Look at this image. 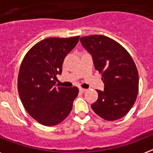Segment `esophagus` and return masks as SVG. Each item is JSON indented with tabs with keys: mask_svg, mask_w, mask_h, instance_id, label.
I'll return each instance as SVG.
<instances>
[{
	"mask_svg": "<svg viewBox=\"0 0 153 153\" xmlns=\"http://www.w3.org/2000/svg\"><path fill=\"white\" fill-rule=\"evenodd\" d=\"M79 92H81V93H84V92L86 90V89H84V88H79Z\"/></svg>",
	"mask_w": 153,
	"mask_h": 153,
	"instance_id": "1",
	"label": "esophagus"
}]
</instances>
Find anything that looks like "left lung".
<instances>
[{
    "instance_id": "left-lung-1",
    "label": "left lung",
    "mask_w": 153,
    "mask_h": 153,
    "mask_svg": "<svg viewBox=\"0 0 153 153\" xmlns=\"http://www.w3.org/2000/svg\"><path fill=\"white\" fill-rule=\"evenodd\" d=\"M92 56L96 70L102 73L104 90L91 105L99 117L109 121L122 118L129 111L137 97L139 74L134 61L123 47L102 35L79 39Z\"/></svg>"
}]
</instances>
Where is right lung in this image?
<instances>
[{
	"mask_svg": "<svg viewBox=\"0 0 153 153\" xmlns=\"http://www.w3.org/2000/svg\"><path fill=\"white\" fill-rule=\"evenodd\" d=\"M79 36L51 37L35 44L24 56L20 67L17 88L28 113L47 126L60 123L70 114L77 87L55 86L56 74H61L63 60L76 47Z\"/></svg>",
	"mask_w": 153,
	"mask_h": 153,
	"instance_id": "right-lung-1",
	"label": "right lung"
}]
</instances>
